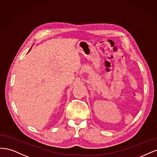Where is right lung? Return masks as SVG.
Masks as SVG:
<instances>
[{
  "label": "right lung",
  "instance_id": "obj_1",
  "mask_svg": "<svg viewBox=\"0 0 157 157\" xmlns=\"http://www.w3.org/2000/svg\"><path fill=\"white\" fill-rule=\"evenodd\" d=\"M31 48H32V47H31V48H30V49H29V52H28V53H29V52H30V51H31Z\"/></svg>",
  "mask_w": 157,
  "mask_h": 157
}]
</instances>
